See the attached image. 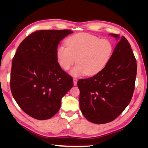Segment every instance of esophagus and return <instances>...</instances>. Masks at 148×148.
Wrapping results in <instances>:
<instances>
[{"label":"esophagus","mask_w":148,"mask_h":148,"mask_svg":"<svg viewBox=\"0 0 148 148\" xmlns=\"http://www.w3.org/2000/svg\"><path fill=\"white\" fill-rule=\"evenodd\" d=\"M77 80H78L77 78H73V84H74V86H76V85H77Z\"/></svg>","instance_id":"esophagus-1"}]
</instances>
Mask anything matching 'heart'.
<instances>
[{"instance_id": "b5f03b06", "label": "heart", "mask_w": 148, "mask_h": 148, "mask_svg": "<svg viewBox=\"0 0 148 148\" xmlns=\"http://www.w3.org/2000/svg\"><path fill=\"white\" fill-rule=\"evenodd\" d=\"M66 46L59 45L56 49L58 64L68 70L76 61L71 74L79 77L84 74L92 76L104 69L114 52L113 44L109 39H100L88 33H78L69 37Z\"/></svg>"}]
</instances>
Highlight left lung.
<instances>
[{
	"label": "left lung",
	"mask_w": 148,
	"mask_h": 148,
	"mask_svg": "<svg viewBox=\"0 0 148 148\" xmlns=\"http://www.w3.org/2000/svg\"><path fill=\"white\" fill-rule=\"evenodd\" d=\"M110 35L119 38L118 34ZM136 71L130 44L122 36L104 69L92 77L78 80L79 107L84 117L97 124L117 118L132 100Z\"/></svg>",
	"instance_id": "1"
}]
</instances>
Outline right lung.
Segmentation results:
<instances>
[{"mask_svg":"<svg viewBox=\"0 0 148 148\" xmlns=\"http://www.w3.org/2000/svg\"><path fill=\"white\" fill-rule=\"evenodd\" d=\"M71 33L69 29L34 31L20 43L13 58L12 96L35 119L52 117L60 108L62 98L73 86L72 77L58 64L56 53L60 41Z\"/></svg>","mask_w":148,"mask_h":148,"instance_id":"obj_1","label":"right lung"}]
</instances>
